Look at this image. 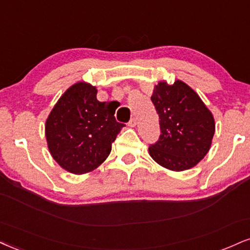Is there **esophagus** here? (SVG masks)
<instances>
[{
    "instance_id": "esophagus-1",
    "label": "esophagus",
    "mask_w": 250,
    "mask_h": 250,
    "mask_svg": "<svg viewBox=\"0 0 250 250\" xmlns=\"http://www.w3.org/2000/svg\"><path fill=\"white\" fill-rule=\"evenodd\" d=\"M136 125H137V119L136 117H133V119L129 121V125H130V127H135Z\"/></svg>"
}]
</instances>
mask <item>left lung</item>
<instances>
[{
	"label": "left lung",
	"instance_id": "8db88e82",
	"mask_svg": "<svg viewBox=\"0 0 250 250\" xmlns=\"http://www.w3.org/2000/svg\"><path fill=\"white\" fill-rule=\"evenodd\" d=\"M159 116L161 136L149 146L156 163L171 171L193 167L211 148L214 117L200 96L182 80L159 81L151 95Z\"/></svg>",
	"mask_w": 250,
	"mask_h": 250
}]
</instances>
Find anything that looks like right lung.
I'll return each mask as SVG.
<instances>
[{"mask_svg":"<svg viewBox=\"0 0 250 250\" xmlns=\"http://www.w3.org/2000/svg\"><path fill=\"white\" fill-rule=\"evenodd\" d=\"M96 93L91 83H74L60 96L45 122L51 156L71 173L91 172L104 163L125 127L106 102L96 99Z\"/></svg>","mask_w":250,"mask_h":250,"instance_id":"add662e5","label":"right lung"}]
</instances>
